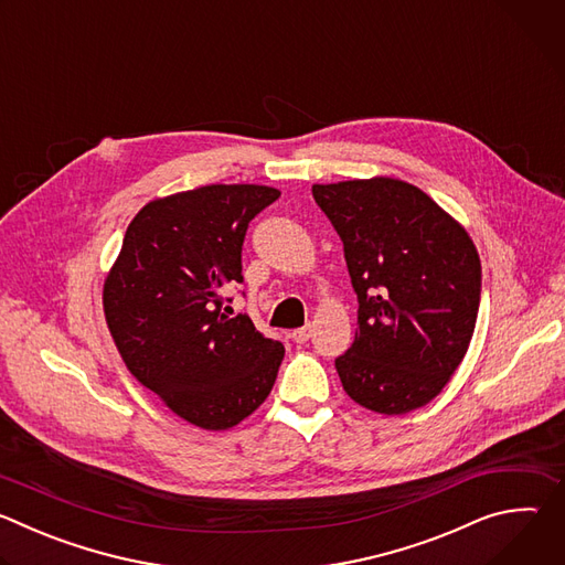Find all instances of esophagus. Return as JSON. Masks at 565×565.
Returning <instances> with one entry per match:
<instances>
[{"label":"esophagus","instance_id":"34e87169","mask_svg":"<svg viewBox=\"0 0 565 565\" xmlns=\"http://www.w3.org/2000/svg\"><path fill=\"white\" fill-rule=\"evenodd\" d=\"M308 338H310V324H306V327H301V329L292 331V340H295L297 344H303V342H308Z\"/></svg>","mask_w":565,"mask_h":565}]
</instances>
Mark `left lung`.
<instances>
[{"mask_svg": "<svg viewBox=\"0 0 565 565\" xmlns=\"http://www.w3.org/2000/svg\"><path fill=\"white\" fill-rule=\"evenodd\" d=\"M358 292V333L335 360L360 407H425L462 362L478 315L480 259L467 230L420 188L373 177L312 185Z\"/></svg>", "mask_w": 565, "mask_h": 565, "instance_id": "8db88e82", "label": "left lung"}]
</instances>
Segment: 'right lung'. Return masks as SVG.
<instances>
[{"label": "right lung", "instance_id": "add662e5", "mask_svg": "<svg viewBox=\"0 0 565 565\" xmlns=\"http://www.w3.org/2000/svg\"><path fill=\"white\" fill-rule=\"evenodd\" d=\"M279 194L218 183L153 199L105 279V319L125 366L194 427L238 425L275 384L284 344L248 315H225L221 288L244 281L248 223Z\"/></svg>", "mask_w": 565, "mask_h": 565}]
</instances>
